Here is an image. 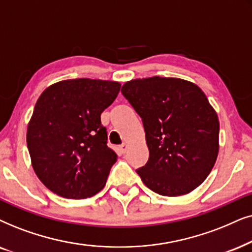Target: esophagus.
Masks as SVG:
<instances>
[{"label":"esophagus","instance_id":"esophagus-1","mask_svg":"<svg viewBox=\"0 0 252 252\" xmlns=\"http://www.w3.org/2000/svg\"><path fill=\"white\" fill-rule=\"evenodd\" d=\"M119 150H120L121 153L124 154L126 152V150H128V145H126V144H122V145L119 146Z\"/></svg>","mask_w":252,"mask_h":252}]
</instances>
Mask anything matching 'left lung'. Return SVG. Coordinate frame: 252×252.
Returning <instances> with one entry per match:
<instances>
[{
  "label": "left lung",
  "instance_id": "obj_1",
  "mask_svg": "<svg viewBox=\"0 0 252 252\" xmlns=\"http://www.w3.org/2000/svg\"><path fill=\"white\" fill-rule=\"evenodd\" d=\"M121 91L145 130L149 160L136 170L144 184L168 197L199 187L219 152V120L205 93L188 80L159 76L132 79Z\"/></svg>",
  "mask_w": 252,
  "mask_h": 252
}]
</instances>
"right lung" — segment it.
<instances>
[{
    "label": "right lung",
    "mask_w": 252,
    "mask_h": 252,
    "mask_svg": "<svg viewBox=\"0 0 252 252\" xmlns=\"http://www.w3.org/2000/svg\"><path fill=\"white\" fill-rule=\"evenodd\" d=\"M120 87L112 80L66 79L39 96L26 142L36 176L54 193L83 199L103 189L117 156L107 146L100 116Z\"/></svg>",
    "instance_id": "add662e5"
}]
</instances>
